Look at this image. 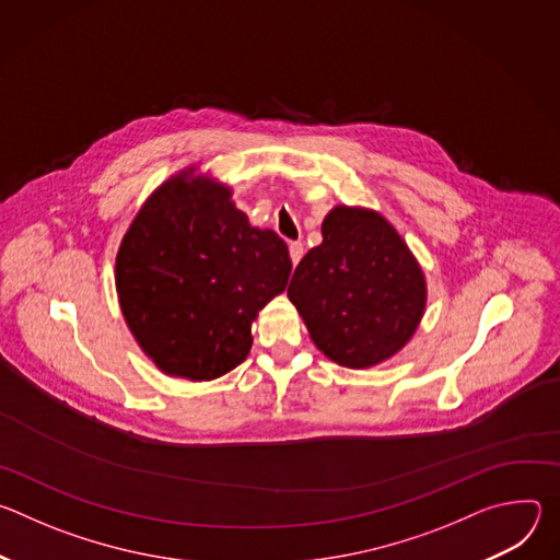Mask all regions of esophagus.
<instances>
[{
	"label": "esophagus",
	"instance_id": "34e87169",
	"mask_svg": "<svg viewBox=\"0 0 560 560\" xmlns=\"http://www.w3.org/2000/svg\"><path fill=\"white\" fill-rule=\"evenodd\" d=\"M303 257V244L301 242H292L290 244V259H292V266H296Z\"/></svg>",
	"mask_w": 560,
	"mask_h": 560
}]
</instances>
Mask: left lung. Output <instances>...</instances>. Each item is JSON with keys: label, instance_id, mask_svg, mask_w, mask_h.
<instances>
[{"label": "left lung", "instance_id": "1", "mask_svg": "<svg viewBox=\"0 0 560 560\" xmlns=\"http://www.w3.org/2000/svg\"><path fill=\"white\" fill-rule=\"evenodd\" d=\"M324 242L296 266L288 296L310 339L330 361L365 370L404 350L428 301L425 275L376 210L335 206Z\"/></svg>", "mask_w": 560, "mask_h": 560}]
</instances>
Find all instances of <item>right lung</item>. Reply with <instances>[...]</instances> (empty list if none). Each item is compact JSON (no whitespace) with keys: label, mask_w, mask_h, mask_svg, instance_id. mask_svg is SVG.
I'll return each instance as SVG.
<instances>
[{"label":"right lung","mask_w":560,"mask_h":560,"mask_svg":"<svg viewBox=\"0 0 560 560\" xmlns=\"http://www.w3.org/2000/svg\"><path fill=\"white\" fill-rule=\"evenodd\" d=\"M290 270L283 238L250 225L225 184L190 166L132 219L115 285L128 330L159 370L212 381L248 357L253 322Z\"/></svg>","instance_id":"add662e5"}]
</instances>
